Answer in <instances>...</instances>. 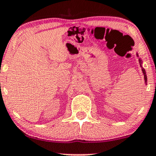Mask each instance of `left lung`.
<instances>
[{
  "instance_id": "left-lung-1",
  "label": "left lung",
  "mask_w": 156,
  "mask_h": 156,
  "mask_svg": "<svg viewBox=\"0 0 156 156\" xmlns=\"http://www.w3.org/2000/svg\"><path fill=\"white\" fill-rule=\"evenodd\" d=\"M139 62H140V63H141V60H139ZM142 71H143V73H144V80H145V82H147V76H146L145 69H142Z\"/></svg>"
}]
</instances>
